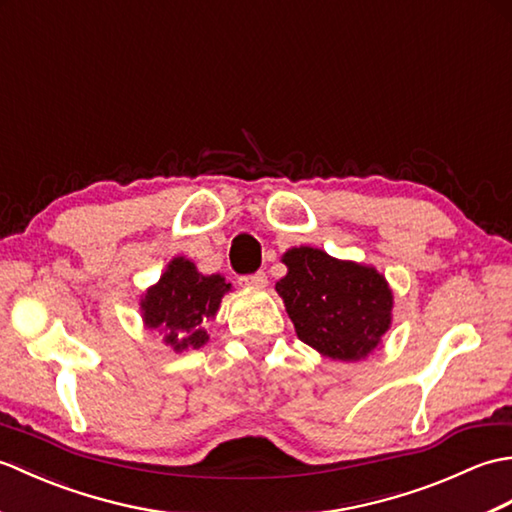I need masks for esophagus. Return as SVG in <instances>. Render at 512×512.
I'll use <instances>...</instances> for the list:
<instances>
[{
  "mask_svg": "<svg viewBox=\"0 0 512 512\" xmlns=\"http://www.w3.org/2000/svg\"><path fill=\"white\" fill-rule=\"evenodd\" d=\"M239 284L246 288H266L268 277H266V273H253V275L239 277Z\"/></svg>",
  "mask_w": 512,
  "mask_h": 512,
  "instance_id": "esophagus-1",
  "label": "esophagus"
}]
</instances>
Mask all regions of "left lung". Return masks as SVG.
Masks as SVG:
<instances>
[{
    "label": "left lung",
    "instance_id": "obj_1",
    "mask_svg": "<svg viewBox=\"0 0 512 512\" xmlns=\"http://www.w3.org/2000/svg\"><path fill=\"white\" fill-rule=\"evenodd\" d=\"M288 273L275 290L303 343L332 361H361L391 328L394 292L374 266L295 246L281 255Z\"/></svg>",
    "mask_w": 512,
    "mask_h": 512
}]
</instances>
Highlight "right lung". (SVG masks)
<instances>
[{
  "label": "right lung",
  "instance_id": "1",
  "mask_svg": "<svg viewBox=\"0 0 512 512\" xmlns=\"http://www.w3.org/2000/svg\"><path fill=\"white\" fill-rule=\"evenodd\" d=\"M228 290L231 284L222 275H202L191 259L173 257L140 297V317L173 352L200 350L209 341L206 323L215 319Z\"/></svg>",
  "mask_w": 512,
  "mask_h": 512
}]
</instances>
